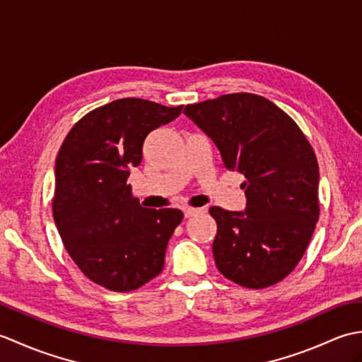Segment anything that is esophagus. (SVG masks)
I'll return each mask as SVG.
<instances>
[{"label":"esophagus","mask_w":362,"mask_h":362,"mask_svg":"<svg viewBox=\"0 0 362 362\" xmlns=\"http://www.w3.org/2000/svg\"><path fill=\"white\" fill-rule=\"evenodd\" d=\"M201 211H202L201 209H193V206H185V209H183V214H185V218L194 216V214L201 213Z\"/></svg>","instance_id":"1"}]
</instances>
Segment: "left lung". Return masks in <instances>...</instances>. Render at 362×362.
<instances>
[{"instance_id":"8db88e82","label":"left lung","mask_w":362,"mask_h":362,"mask_svg":"<svg viewBox=\"0 0 362 362\" xmlns=\"http://www.w3.org/2000/svg\"><path fill=\"white\" fill-rule=\"evenodd\" d=\"M183 113L211 138L228 171L245 177L244 211L210 209L219 272L250 289L281 281L319 221V165L310 141L289 115L258 95L206 99Z\"/></svg>"}]
</instances>
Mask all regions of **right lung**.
Masks as SVG:
<instances>
[{
    "instance_id": "obj_1",
    "label": "right lung",
    "mask_w": 362,
    "mask_h": 362,
    "mask_svg": "<svg viewBox=\"0 0 362 362\" xmlns=\"http://www.w3.org/2000/svg\"><path fill=\"white\" fill-rule=\"evenodd\" d=\"M182 107L117 99L82 117L60 146L52 216L68 255L105 289L134 291L163 271L183 213L143 209L127 177L141 163L146 136Z\"/></svg>"
}]
</instances>
